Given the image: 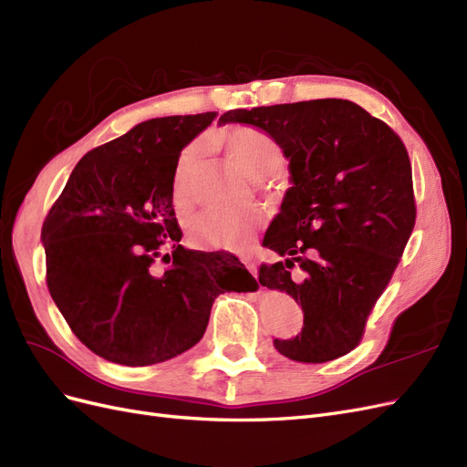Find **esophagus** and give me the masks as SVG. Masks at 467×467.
Returning a JSON list of instances; mask_svg holds the SVG:
<instances>
[{
  "label": "esophagus",
  "instance_id": "34e87169",
  "mask_svg": "<svg viewBox=\"0 0 467 467\" xmlns=\"http://www.w3.org/2000/svg\"><path fill=\"white\" fill-rule=\"evenodd\" d=\"M244 265L249 268V273L253 276H257V261L255 259H244Z\"/></svg>",
  "mask_w": 467,
  "mask_h": 467
}]
</instances>
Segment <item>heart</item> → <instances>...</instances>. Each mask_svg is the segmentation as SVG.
<instances>
[{
    "label": "heart",
    "instance_id": "b5f03b06",
    "mask_svg": "<svg viewBox=\"0 0 467 467\" xmlns=\"http://www.w3.org/2000/svg\"><path fill=\"white\" fill-rule=\"evenodd\" d=\"M216 144L228 150L230 158L244 171L259 179L265 185H280L285 181V150L276 138L257 126H239L212 138ZM201 144H191L181 151L173 179L171 201L179 212H187L192 206V173L201 160ZM265 222V212L259 206L242 210H206L189 220L187 230L192 242L202 247H220L230 251H245L253 245L259 228Z\"/></svg>",
    "mask_w": 467,
    "mask_h": 467
}]
</instances>
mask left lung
I'll list each match as a JSON object with an SVG mask.
<instances>
[{"label": "left lung", "mask_w": 467, "mask_h": 467, "mask_svg": "<svg viewBox=\"0 0 467 467\" xmlns=\"http://www.w3.org/2000/svg\"><path fill=\"white\" fill-rule=\"evenodd\" d=\"M276 138L292 185L263 245L286 261L261 265L259 282L302 306V333L275 348L298 362L347 355L398 268L417 218L413 173L401 138L345 99L235 109ZM301 266L292 277L289 271Z\"/></svg>", "instance_id": "left-lung-1"}]
</instances>
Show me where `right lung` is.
<instances>
[{"mask_svg":"<svg viewBox=\"0 0 467 467\" xmlns=\"http://www.w3.org/2000/svg\"><path fill=\"white\" fill-rule=\"evenodd\" d=\"M214 117L151 119L88 151L42 223L52 300L105 360L173 358L201 341L220 294L257 288L235 255L179 245L173 171Z\"/></svg>","mask_w":467,"mask_h":467,"instance_id":"right-lung-1","label":"right lung"}]
</instances>
